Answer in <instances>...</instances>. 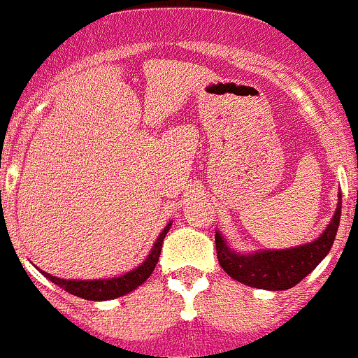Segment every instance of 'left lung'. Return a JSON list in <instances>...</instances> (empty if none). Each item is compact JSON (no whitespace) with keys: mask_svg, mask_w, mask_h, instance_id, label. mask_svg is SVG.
I'll return each mask as SVG.
<instances>
[{"mask_svg":"<svg viewBox=\"0 0 358 358\" xmlns=\"http://www.w3.org/2000/svg\"><path fill=\"white\" fill-rule=\"evenodd\" d=\"M331 222L317 240L282 250H257L250 254L235 252L221 233L215 231V250L222 270L235 280L256 289L285 291L299 284L329 254L341 219V193Z\"/></svg>","mask_w":358,"mask_h":358,"instance_id":"1","label":"left lung"}]
</instances>
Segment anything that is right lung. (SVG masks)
<instances>
[{
    "label": "right lung",
    "mask_w": 358,
    "mask_h": 358,
    "mask_svg": "<svg viewBox=\"0 0 358 358\" xmlns=\"http://www.w3.org/2000/svg\"><path fill=\"white\" fill-rule=\"evenodd\" d=\"M172 222H169L164 228V231L158 235L157 242H155L153 249L148 254L146 259L143 261V264L136 268V270H130L129 273L120 275L115 278H106V280H64V278H57L54 275L47 273V271H41L45 277L50 282H54L55 285L62 287L64 291H67L69 294L78 296L81 299L88 301H109L116 299L120 296H125L129 292L136 291L139 285H143L144 282L150 278V275L153 273L155 266H157L158 259H160L162 252V243H164L165 235L169 233Z\"/></svg>",
    "instance_id": "1"
}]
</instances>
